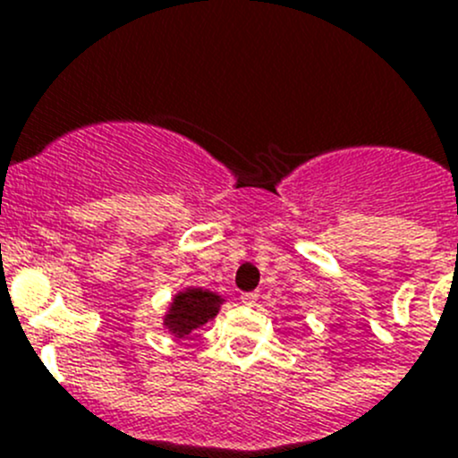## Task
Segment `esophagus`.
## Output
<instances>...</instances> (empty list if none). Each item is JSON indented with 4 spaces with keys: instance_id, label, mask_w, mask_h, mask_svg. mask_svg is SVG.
Wrapping results in <instances>:
<instances>
[{
    "instance_id": "1",
    "label": "esophagus",
    "mask_w": 458,
    "mask_h": 458,
    "mask_svg": "<svg viewBox=\"0 0 458 458\" xmlns=\"http://www.w3.org/2000/svg\"><path fill=\"white\" fill-rule=\"evenodd\" d=\"M258 296L259 293L258 292H249V293H242V302L246 307H253L255 302H258Z\"/></svg>"
}]
</instances>
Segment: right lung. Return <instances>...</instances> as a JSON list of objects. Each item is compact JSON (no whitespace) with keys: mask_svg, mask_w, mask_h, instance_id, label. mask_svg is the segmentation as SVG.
<instances>
[{"mask_svg":"<svg viewBox=\"0 0 458 458\" xmlns=\"http://www.w3.org/2000/svg\"><path fill=\"white\" fill-rule=\"evenodd\" d=\"M225 298L216 292L203 287H182L174 293L162 314V327L171 335V339H185L191 332L203 327L208 320L219 314Z\"/></svg>","mask_w":458,"mask_h":458,"instance_id":"obj_1","label":"right lung"}]
</instances>
